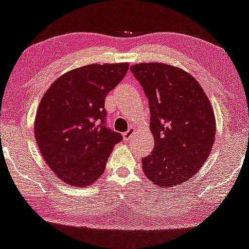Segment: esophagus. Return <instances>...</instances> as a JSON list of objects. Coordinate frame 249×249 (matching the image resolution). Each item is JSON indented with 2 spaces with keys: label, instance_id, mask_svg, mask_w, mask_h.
<instances>
[{
  "label": "esophagus",
  "instance_id": "34e87169",
  "mask_svg": "<svg viewBox=\"0 0 249 249\" xmlns=\"http://www.w3.org/2000/svg\"><path fill=\"white\" fill-rule=\"evenodd\" d=\"M134 133H136V128L131 126V127L128 128V130L126 131V132L123 134V136H124V139H125V140H130V139H132V137L134 136Z\"/></svg>",
  "mask_w": 249,
  "mask_h": 249
}]
</instances>
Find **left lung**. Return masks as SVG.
Here are the masks:
<instances>
[{
	"mask_svg": "<svg viewBox=\"0 0 249 249\" xmlns=\"http://www.w3.org/2000/svg\"><path fill=\"white\" fill-rule=\"evenodd\" d=\"M147 96L154 148L142 170L155 185L175 187L205 162L215 136L214 113L193 75L174 66L149 62L130 68Z\"/></svg>",
	"mask_w": 249,
	"mask_h": 249,
	"instance_id": "1",
	"label": "left lung"
}]
</instances>
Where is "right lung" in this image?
Listing matches in <instances>:
<instances>
[{"mask_svg":"<svg viewBox=\"0 0 249 249\" xmlns=\"http://www.w3.org/2000/svg\"><path fill=\"white\" fill-rule=\"evenodd\" d=\"M127 70L128 64L83 66L60 76L41 98L35 137L44 160L66 183H94L123 140L107 126L104 103Z\"/></svg>","mask_w":249,"mask_h":249,"instance_id":"right-lung-1","label":"right lung"}]
</instances>
